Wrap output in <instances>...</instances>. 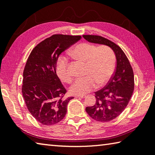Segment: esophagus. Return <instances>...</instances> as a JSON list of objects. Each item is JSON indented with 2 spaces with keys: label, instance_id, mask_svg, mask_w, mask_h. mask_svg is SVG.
<instances>
[{
  "label": "esophagus",
  "instance_id": "1",
  "mask_svg": "<svg viewBox=\"0 0 155 155\" xmlns=\"http://www.w3.org/2000/svg\"><path fill=\"white\" fill-rule=\"evenodd\" d=\"M85 97V95H84V94H78V95L75 96L76 98H84Z\"/></svg>",
  "mask_w": 155,
  "mask_h": 155
}]
</instances>
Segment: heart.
<instances>
[{
	"instance_id": "heart-1",
	"label": "heart",
	"mask_w": 155,
	"mask_h": 155,
	"mask_svg": "<svg viewBox=\"0 0 155 155\" xmlns=\"http://www.w3.org/2000/svg\"><path fill=\"white\" fill-rule=\"evenodd\" d=\"M69 55L85 63V76L78 77L70 87L74 94H84L95 89L97 85H104L109 81L114 73L116 58L114 51L109 47H97L93 44H78L68 51ZM57 74L63 81L70 83L72 76L68 71V61L61 57L56 63Z\"/></svg>"
}]
</instances>
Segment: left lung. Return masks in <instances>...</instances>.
Instances as JSON below:
<instances>
[{
	"mask_svg": "<svg viewBox=\"0 0 155 155\" xmlns=\"http://www.w3.org/2000/svg\"><path fill=\"white\" fill-rule=\"evenodd\" d=\"M88 42L110 47L116 56L114 72L106 85L95 92L96 104L85 111L96 121L107 122L119 116L128 104L134 87L133 70L127 56L119 46L97 35H83Z\"/></svg>",
	"mask_w": 155,
	"mask_h": 155,
	"instance_id": "8db88e82",
	"label": "left lung"
}]
</instances>
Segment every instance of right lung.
I'll use <instances>...</instances> for the list:
<instances>
[{"mask_svg":"<svg viewBox=\"0 0 155 155\" xmlns=\"http://www.w3.org/2000/svg\"><path fill=\"white\" fill-rule=\"evenodd\" d=\"M81 38V36L54 34L38 44L27 61L22 93L29 112L45 126L61 121L73 99L63 97L66 90L56 74V66L61 54Z\"/></svg>","mask_w":155,"mask_h":155,"instance_id":"1","label":"right lung"}]
</instances>
